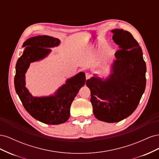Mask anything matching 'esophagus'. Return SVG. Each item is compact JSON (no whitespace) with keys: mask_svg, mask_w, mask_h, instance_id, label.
Instances as JSON below:
<instances>
[{"mask_svg":"<svg viewBox=\"0 0 159 159\" xmlns=\"http://www.w3.org/2000/svg\"><path fill=\"white\" fill-rule=\"evenodd\" d=\"M91 77V75L89 74V73H86L85 74V78H86V80H88V79H89Z\"/></svg>","mask_w":159,"mask_h":159,"instance_id":"esophagus-1","label":"esophagus"}]
</instances>
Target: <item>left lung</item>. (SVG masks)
Wrapping results in <instances>:
<instances>
[{"instance_id": "left-lung-1", "label": "left lung", "mask_w": 159, "mask_h": 159, "mask_svg": "<svg viewBox=\"0 0 159 159\" xmlns=\"http://www.w3.org/2000/svg\"><path fill=\"white\" fill-rule=\"evenodd\" d=\"M119 45L115 53L111 74L105 80L95 76L88 80L91 103L95 117L99 121L116 123L136 109L146 86V63L137 41L128 31H111Z\"/></svg>"}]
</instances>
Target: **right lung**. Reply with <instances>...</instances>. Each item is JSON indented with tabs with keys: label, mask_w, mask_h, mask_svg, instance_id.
Wrapping results in <instances>:
<instances>
[{
	"label": "right lung",
	"mask_w": 159,
	"mask_h": 159,
	"mask_svg": "<svg viewBox=\"0 0 159 159\" xmlns=\"http://www.w3.org/2000/svg\"><path fill=\"white\" fill-rule=\"evenodd\" d=\"M59 39L49 36H37L26 40V47L16 64L14 87L24 107L38 121L49 125L65 123L70 117L72 102L85 83V75L80 72L66 80V84L48 97H33L25 86V74L31 62L44 58L51 52L50 48L57 46Z\"/></svg>",
	"instance_id": "1"
}]
</instances>
